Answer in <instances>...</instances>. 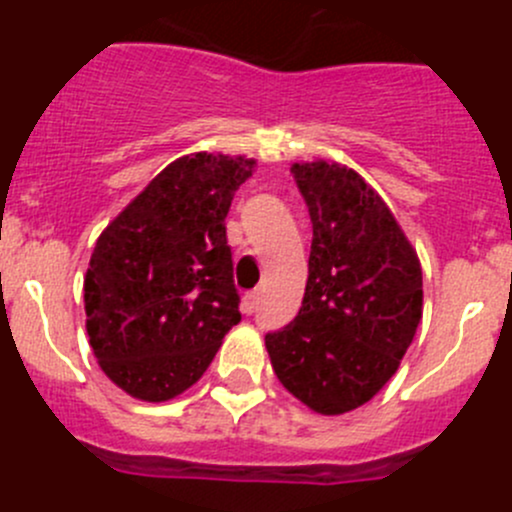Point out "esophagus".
I'll use <instances>...</instances> for the list:
<instances>
[{"label":"esophagus","instance_id":"obj_1","mask_svg":"<svg viewBox=\"0 0 512 512\" xmlns=\"http://www.w3.org/2000/svg\"><path fill=\"white\" fill-rule=\"evenodd\" d=\"M260 289H255V292H247L245 294V302H242V309H245L247 314H252L257 309V304H260Z\"/></svg>","mask_w":512,"mask_h":512}]
</instances>
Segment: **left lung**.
I'll return each instance as SVG.
<instances>
[{"mask_svg": "<svg viewBox=\"0 0 512 512\" xmlns=\"http://www.w3.org/2000/svg\"><path fill=\"white\" fill-rule=\"evenodd\" d=\"M312 218L297 317L265 337L277 379L302 404L339 416L396 374L423 312L421 262L381 195L347 165L294 163Z\"/></svg>", "mask_w": 512, "mask_h": 512, "instance_id": "obj_1", "label": "left lung"}]
</instances>
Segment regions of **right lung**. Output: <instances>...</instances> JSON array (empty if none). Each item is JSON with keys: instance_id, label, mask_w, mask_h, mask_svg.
Here are the masks:
<instances>
[{"instance_id": "1", "label": "right lung", "mask_w": 512, "mask_h": 512, "mask_svg": "<svg viewBox=\"0 0 512 512\" xmlns=\"http://www.w3.org/2000/svg\"><path fill=\"white\" fill-rule=\"evenodd\" d=\"M255 160L193 153L163 168L96 240L86 332L103 374L141 401L195 384L240 322L225 218Z\"/></svg>"}]
</instances>
